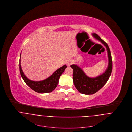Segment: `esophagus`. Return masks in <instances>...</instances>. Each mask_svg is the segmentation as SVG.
Listing matches in <instances>:
<instances>
[{
    "label": "esophagus",
    "mask_w": 132,
    "mask_h": 132,
    "mask_svg": "<svg viewBox=\"0 0 132 132\" xmlns=\"http://www.w3.org/2000/svg\"><path fill=\"white\" fill-rule=\"evenodd\" d=\"M73 63V61L72 60H68V62H67V65H68V66H70V65H71Z\"/></svg>",
    "instance_id": "obj_1"
}]
</instances>
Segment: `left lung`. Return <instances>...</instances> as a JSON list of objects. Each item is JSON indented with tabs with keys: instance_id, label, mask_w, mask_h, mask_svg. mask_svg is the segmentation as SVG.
Returning a JSON list of instances; mask_svg holds the SVG:
<instances>
[{
	"instance_id": "1",
	"label": "left lung",
	"mask_w": 132,
	"mask_h": 132,
	"mask_svg": "<svg viewBox=\"0 0 132 132\" xmlns=\"http://www.w3.org/2000/svg\"><path fill=\"white\" fill-rule=\"evenodd\" d=\"M92 35L106 47L108 57V66L106 71L103 74L93 78L87 76L78 66L75 64L71 65L73 70V80L76 88L79 92L85 95H92L99 90L108 81L112 70L111 52L108 44L97 34L93 33Z\"/></svg>"
}]
</instances>
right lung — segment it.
I'll list each match as a JSON object with an SVG mask.
<instances>
[{"label":"right lung","mask_w":132,"mask_h":132,"mask_svg":"<svg viewBox=\"0 0 132 132\" xmlns=\"http://www.w3.org/2000/svg\"><path fill=\"white\" fill-rule=\"evenodd\" d=\"M21 54L19 63L20 72L22 78L26 85H28L35 92L39 93H47L51 92L55 90L58 85L59 78L61 75L64 72L65 68H67L66 65H64L62 67L59 68L51 76L45 79V80L41 81L35 82L29 80L24 75L21 66Z\"/></svg>","instance_id":"1"}]
</instances>
